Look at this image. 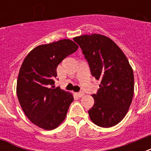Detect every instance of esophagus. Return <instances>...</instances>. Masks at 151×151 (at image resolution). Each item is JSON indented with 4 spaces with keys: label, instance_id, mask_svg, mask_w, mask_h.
I'll return each instance as SVG.
<instances>
[{
    "label": "esophagus",
    "instance_id": "1",
    "mask_svg": "<svg viewBox=\"0 0 151 151\" xmlns=\"http://www.w3.org/2000/svg\"><path fill=\"white\" fill-rule=\"evenodd\" d=\"M76 96H78L79 98H81V97H82L83 96H84V92H77V93H76Z\"/></svg>",
    "mask_w": 151,
    "mask_h": 151
}]
</instances>
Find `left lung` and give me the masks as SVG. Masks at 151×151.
Returning a JSON list of instances; mask_svg holds the SVG:
<instances>
[{
  "mask_svg": "<svg viewBox=\"0 0 151 151\" xmlns=\"http://www.w3.org/2000/svg\"><path fill=\"white\" fill-rule=\"evenodd\" d=\"M73 41L82 49L91 73L100 80L95 104L88 110L90 119L103 128L114 126L122 121L134 95V74L122 49L108 37L93 34L76 37Z\"/></svg>",
  "mask_w": 151,
  "mask_h": 151,
  "instance_id": "obj_1",
  "label": "left lung"
}]
</instances>
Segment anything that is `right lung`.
Instances as JSON below:
<instances>
[{
    "instance_id": "obj_1",
    "label": "right lung",
    "mask_w": 151,
    "mask_h": 151,
    "mask_svg": "<svg viewBox=\"0 0 151 151\" xmlns=\"http://www.w3.org/2000/svg\"><path fill=\"white\" fill-rule=\"evenodd\" d=\"M77 44L70 39L37 46L22 62L16 92L28 119L45 130L56 129L66 118L73 95L55 88L57 66L75 52Z\"/></svg>"
}]
</instances>
